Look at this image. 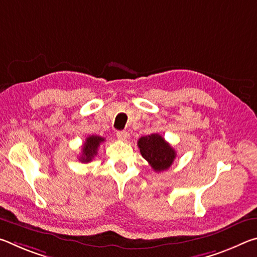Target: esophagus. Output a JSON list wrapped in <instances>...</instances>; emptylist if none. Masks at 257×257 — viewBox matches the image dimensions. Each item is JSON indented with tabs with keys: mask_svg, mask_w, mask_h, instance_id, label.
<instances>
[{
	"mask_svg": "<svg viewBox=\"0 0 257 257\" xmlns=\"http://www.w3.org/2000/svg\"><path fill=\"white\" fill-rule=\"evenodd\" d=\"M116 137H118L120 141L125 142V141H128V139H129V133H127V132H118V133H116Z\"/></svg>",
	"mask_w": 257,
	"mask_h": 257,
	"instance_id": "obj_1",
	"label": "esophagus"
}]
</instances>
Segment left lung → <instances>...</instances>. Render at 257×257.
<instances>
[{
	"instance_id": "obj_1",
	"label": "left lung",
	"mask_w": 257,
	"mask_h": 257,
	"mask_svg": "<svg viewBox=\"0 0 257 257\" xmlns=\"http://www.w3.org/2000/svg\"><path fill=\"white\" fill-rule=\"evenodd\" d=\"M137 145L143 158L156 172L168 170L176 159V151L159 134H151L149 136L141 137Z\"/></svg>"
}]
</instances>
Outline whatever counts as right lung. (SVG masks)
<instances>
[{
	"instance_id": "1",
	"label": "right lung",
	"mask_w": 257,
	"mask_h": 257,
	"mask_svg": "<svg viewBox=\"0 0 257 257\" xmlns=\"http://www.w3.org/2000/svg\"><path fill=\"white\" fill-rule=\"evenodd\" d=\"M104 142L103 137L99 136H89L86 138V141L82 145L81 155L79 158V161L82 163L90 162L93 160L95 155L97 154V149L101 143Z\"/></svg>"
}]
</instances>
